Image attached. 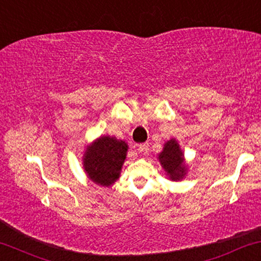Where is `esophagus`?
Listing matches in <instances>:
<instances>
[{"mask_svg":"<svg viewBox=\"0 0 261 261\" xmlns=\"http://www.w3.org/2000/svg\"><path fill=\"white\" fill-rule=\"evenodd\" d=\"M138 151L142 154H147L149 151V144L148 143H142L138 146Z\"/></svg>","mask_w":261,"mask_h":261,"instance_id":"esophagus-1","label":"esophagus"}]
</instances>
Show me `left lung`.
I'll return each instance as SVG.
<instances>
[{
  "instance_id": "left-lung-1",
  "label": "left lung",
  "mask_w": 261,
  "mask_h": 261,
  "mask_svg": "<svg viewBox=\"0 0 261 261\" xmlns=\"http://www.w3.org/2000/svg\"><path fill=\"white\" fill-rule=\"evenodd\" d=\"M183 153L179 144L174 140H170L165 144L164 150L159 155V160L163 167L172 180H179L186 174Z\"/></svg>"
}]
</instances>
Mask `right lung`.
I'll return each mask as SVG.
<instances>
[{"label":"right lung","mask_w":261,"mask_h":261,"mask_svg":"<svg viewBox=\"0 0 261 261\" xmlns=\"http://www.w3.org/2000/svg\"><path fill=\"white\" fill-rule=\"evenodd\" d=\"M127 144L115 137L103 136L85 151L84 169L92 182L110 187L119 178L126 158Z\"/></svg>","instance_id":"obj_1"}]
</instances>
